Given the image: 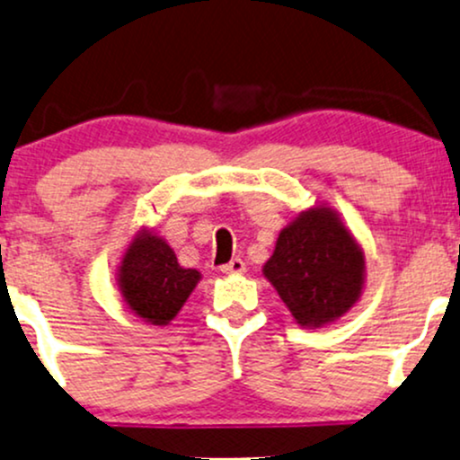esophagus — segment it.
<instances>
[{"label": "esophagus", "mask_w": 460, "mask_h": 460, "mask_svg": "<svg viewBox=\"0 0 460 460\" xmlns=\"http://www.w3.org/2000/svg\"><path fill=\"white\" fill-rule=\"evenodd\" d=\"M219 271L224 275H241V273H245V262H243L241 258H232V261L228 264H224Z\"/></svg>", "instance_id": "34e87169"}]
</instances>
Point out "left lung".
Instances as JSON below:
<instances>
[{
	"label": "left lung",
	"mask_w": 460,
	"mask_h": 460,
	"mask_svg": "<svg viewBox=\"0 0 460 460\" xmlns=\"http://www.w3.org/2000/svg\"><path fill=\"white\" fill-rule=\"evenodd\" d=\"M262 275L296 325L316 329L338 321L358 304L366 256L338 210L316 204L282 228Z\"/></svg>",
	"instance_id": "8db88e82"
}]
</instances>
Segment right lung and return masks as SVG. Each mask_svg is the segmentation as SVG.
I'll return each mask as SVG.
<instances>
[{
	"mask_svg": "<svg viewBox=\"0 0 460 460\" xmlns=\"http://www.w3.org/2000/svg\"><path fill=\"white\" fill-rule=\"evenodd\" d=\"M118 290L124 305L144 323L170 325L202 275L182 269L174 250L153 230L142 228L128 243L118 264Z\"/></svg>",
	"mask_w": 460,
	"mask_h": 460,
	"instance_id": "right-lung-1",
	"label": "right lung"
}]
</instances>
